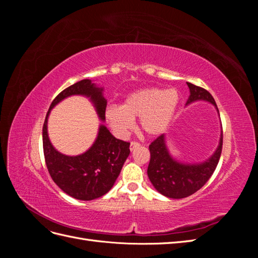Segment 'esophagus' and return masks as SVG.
Instances as JSON below:
<instances>
[{"label":"esophagus","mask_w":258,"mask_h":258,"mask_svg":"<svg viewBox=\"0 0 258 258\" xmlns=\"http://www.w3.org/2000/svg\"><path fill=\"white\" fill-rule=\"evenodd\" d=\"M140 144L138 142H131L130 143V151H134L136 147H139Z\"/></svg>","instance_id":"obj_1"}]
</instances>
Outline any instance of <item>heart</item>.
Listing matches in <instances>:
<instances>
[{
    "label": "heart",
    "mask_w": 258,
    "mask_h": 258,
    "mask_svg": "<svg viewBox=\"0 0 258 258\" xmlns=\"http://www.w3.org/2000/svg\"><path fill=\"white\" fill-rule=\"evenodd\" d=\"M179 100V92L174 88H143L129 93L120 106H108L105 118L114 135L119 138L129 135L137 118L140 130L147 137L156 138L165 134L172 122Z\"/></svg>",
    "instance_id": "1"
}]
</instances>
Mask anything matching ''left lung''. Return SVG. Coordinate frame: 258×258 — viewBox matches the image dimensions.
<instances>
[{
	"label": "left lung",
	"instance_id": "obj_1",
	"mask_svg": "<svg viewBox=\"0 0 258 258\" xmlns=\"http://www.w3.org/2000/svg\"><path fill=\"white\" fill-rule=\"evenodd\" d=\"M189 97L186 105L197 101H206L218 108L213 97L206 89L187 83ZM222 128V124H221ZM223 146V131L215 152L208 159L201 162H183L171 155L167 144V136L161 135L150 145L151 160L147 168V175L155 189L163 196L172 199H182L195 194L204 186L213 174L221 157Z\"/></svg>",
	"mask_w": 258,
	"mask_h": 258
}]
</instances>
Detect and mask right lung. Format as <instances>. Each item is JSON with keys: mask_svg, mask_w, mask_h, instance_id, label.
<instances>
[{"mask_svg": "<svg viewBox=\"0 0 258 258\" xmlns=\"http://www.w3.org/2000/svg\"><path fill=\"white\" fill-rule=\"evenodd\" d=\"M104 88L91 80H83L70 86L54 98L46 115L43 127V148L46 166L59 188L75 199L89 201L111 190L124 161L130 154V143L112 136L104 123H100L95 142L83 154L69 156L57 151L48 136V117L52 108L72 96L88 98L99 119L105 121L107 101Z\"/></svg>", "mask_w": 258, "mask_h": 258, "instance_id": "add662e5", "label": "right lung"}]
</instances>
